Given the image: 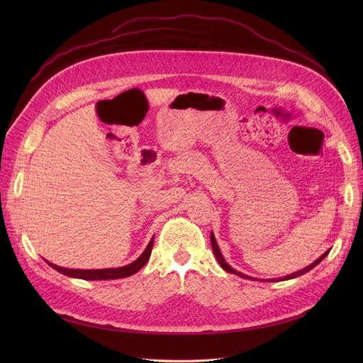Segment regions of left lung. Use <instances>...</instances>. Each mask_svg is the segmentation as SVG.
<instances>
[{
	"instance_id": "obj_1",
	"label": "left lung",
	"mask_w": 363,
	"mask_h": 363,
	"mask_svg": "<svg viewBox=\"0 0 363 363\" xmlns=\"http://www.w3.org/2000/svg\"><path fill=\"white\" fill-rule=\"evenodd\" d=\"M211 247H213V250H214V254H216V258H217V262L220 263V266L225 270V272H228V273H233V274H237V276H240V277H242V279H250V280H254L252 277H250V276H245V274H242V273H240V272H237V270H234L231 266H228L227 263H225V260H224V257H223V254H221V251H220V247H218V244H217V241H216V237H214V234L211 233ZM329 254V250L325 252V254H322L318 260L315 262V263H312L310 266H307L306 269H303V270H298V272H296V273H293V274H289V276H286V277H280V279H272V280H267V281H281V280H290V279H296V277H298V276H303L304 273H307V272H310L312 269H315L323 258L326 257ZM266 281V280H264Z\"/></svg>"
}]
</instances>
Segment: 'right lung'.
<instances>
[{"mask_svg": "<svg viewBox=\"0 0 363 363\" xmlns=\"http://www.w3.org/2000/svg\"><path fill=\"white\" fill-rule=\"evenodd\" d=\"M152 247H153V237L149 241L147 247L145 248V251L140 254V257H138V260H135L133 263L123 266V267H118V269H103V270H74V269H65V267H59L53 263L47 262V264L50 267H53L55 270H57L59 273L67 276V277H74V279H82V280H115V279H123V277H129L135 273H138L149 260L150 252H152Z\"/></svg>", "mask_w": 363, "mask_h": 363, "instance_id": "right-lung-1", "label": "right lung"}]
</instances>
